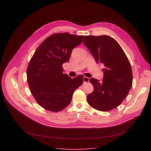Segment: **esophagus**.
Here are the masks:
<instances>
[{"label":"esophagus","instance_id":"obj_1","mask_svg":"<svg viewBox=\"0 0 151 151\" xmlns=\"http://www.w3.org/2000/svg\"><path fill=\"white\" fill-rule=\"evenodd\" d=\"M89 81H90V78H89L85 77V76L83 77V82H84V83H85V82H88Z\"/></svg>","mask_w":151,"mask_h":151}]
</instances>
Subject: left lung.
<instances>
[{"mask_svg":"<svg viewBox=\"0 0 151 151\" xmlns=\"http://www.w3.org/2000/svg\"><path fill=\"white\" fill-rule=\"evenodd\" d=\"M83 43L96 61L104 65L102 82L90 80L94 91L87 96L88 103L98 111H109L122 103L132 87L130 61L117 41L109 36H85Z\"/></svg>","mask_w":151,"mask_h":151,"instance_id":"1","label":"left lung"}]
</instances>
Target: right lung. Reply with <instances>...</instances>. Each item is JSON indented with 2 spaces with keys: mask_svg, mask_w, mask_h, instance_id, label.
<instances>
[{
  "mask_svg": "<svg viewBox=\"0 0 151 151\" xmlns=\"http://www.w3.org/2000/svg\"><path fill=\"white\" fill-rule=\"evenodd\" d=\"M83 37L69 33L53 34L42 43L32 57L27 69L28 84L32 94L45 109L57 112L66 108L74 91L83 83L82 75L71 79L63 73L62 68Z\"/></svg>",
  "mask_w": 151,
  "mask_h": 151,
  "instance_id": "add662e5",
  "label": "right lung"
}]
</instances>
